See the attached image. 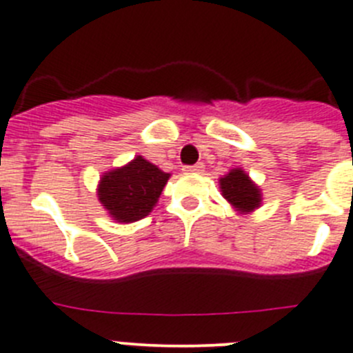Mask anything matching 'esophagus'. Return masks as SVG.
Masks as SVG:
<instances>
[{
    "instance_id": "esophagus-1",
    "label": "esophagus",
    "mask_w": 353,
    "mask_h": 353,
    "mask_svg": "<svg viewBox=\"0 0 353 353\" xmlns=\"http://www.w3.org/2000/svg\"><path fill=\"white\" fill-rule=\"evenodd\" d=\"M184 172L186 174H200L204 170V163H195V165H186L184 167Z\"/></svg>"
}]
</instances>
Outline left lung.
Returning a JSON list of instances; mask_svg holds the SVG:
<instances>
[{
    "label": "left lung",
    "instance_id": "1",
    "mask_svg": "<svg viewBox=\"0 0 353 353\" xmlns=\"http://www.w3.org/2000/svg\"><path fill=\"white\" fill-rule=\"evenodd\" d=\"M221 192L225 199L230 202L237 211L250 212L260 204V192L250 177L241 169H234L220 179Z\"/></svg>",
    "mask_w": 353,
    "mask_h": 353
}]
</instances>
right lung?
Wrapping results in <instances>:
<instances>
[{
    "mask_svg": "<svg viewBox=\"0 0 353 353\" xmlns=\"http://www.w3.org/2000/svg\"><path fill=\"white\" fill-rule=\"evenodd\" d=\"M170 174L137 157L100 179L98 199L112 218L123 223L139 221L151 212Z\"/></svg>",
    "mask_w": 353,
    "mask_h": 353,
    "instance_id": "obj_1",
    "label": "right lung"
}]
</instances>
